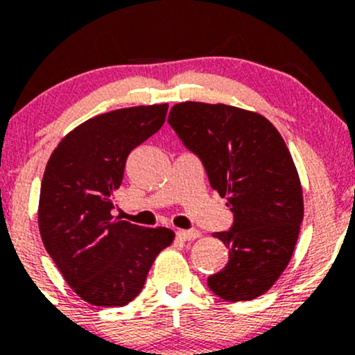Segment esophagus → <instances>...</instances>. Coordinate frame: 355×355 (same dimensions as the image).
Instances as JSON below:
<instances>
[{
  "instance_id": "obj_1",
  "label": "esophagus",
  "mask_w": 355,
  "mask_h": 355,
  "mask_svg": "<svg viewBox=\"0 0 355 355\" xmlns=\"http://www.w3.org/2000/svg\"><path fill=\"white\" fill-rule=\"evenodd\" d=\"M177 237L180 240H195L200 237V232L198 230H178L177 232Z\"/></svg>"
}]
</instances>
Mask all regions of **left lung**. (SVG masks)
Wrapping results in <instances>:
<instances>
[{"label": "left lung", "mask_w": 355, "mask_h": 355, "mask_svg": "<svg viewBox=\"0 0 355 355\" xmlns=\"http://www.w3.org/2000/svg\"><path fill=\"white\" fill-rule=\"evenodd\" d=\"M168 123L234 215L229 230L214 234L229 248V263L209 277V288L230 302L262 295L291 262L304 218L284 138L259 113L222 103H178Z\"/></svg>", "instance_id": "left-lung-1"}]
</instances>
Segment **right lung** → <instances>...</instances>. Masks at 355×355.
<instances>
[{"mask_svg": "<svg viewBox=\"0 0 355 355\" xmlns=\"http://www.w3.org/2000/svg\"><path fill=\"white\" fill-rule=\"evenodd\" d=\"M168 105L103 113L68 133L48 160L38 225L48 255L88 304L121 307L140 294L170 229H144L112 215L130 152L165 123Z\"/></svg>", "mask_w": 355, "mask_h": 355, "instance_id": "obj_1", "label": "right lung"}]
</instances>
